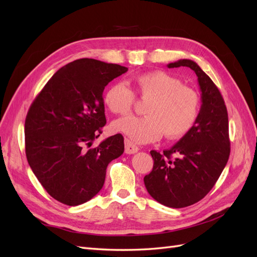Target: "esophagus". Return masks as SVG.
<instances>
[{"instance_id": "1", "label": "esophagus", "mask_w": 257, "mask_h": 257, "mask_svg": "<svg viewBox=\"0 0 257 257\" xmlns=\"http://www.w3.org/2000/svg\"><path fill=\"white\" fill-rule=\"evenodd\" d=\"M139 148L136 145H134L129 139H124V152L127 154H134L136 152H138Z\"/></svg>"}]
</instances>
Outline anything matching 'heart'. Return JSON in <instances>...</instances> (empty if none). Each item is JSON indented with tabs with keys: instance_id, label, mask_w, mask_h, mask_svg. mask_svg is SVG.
I'll return each instance as SVG.
<instances>
[{
	"instance_id": "b5f03b06",
	"label": "heart",
	"mask_w": 257,
	"mask_h": 257,
	"mask_svg": "<svg viewBox=\"0 0 257 257\" xmlns=\"http://www.w3.org/2000/svg\"><path fill=\"white\" fill-rule=\"evenodd\" d=\"M136 92L149 100L145 117H126L112 122V130L127 135L137 143L160 139L176 140L193 129L200 114V97L195 89L164 71L142 73L134 79ZM104 101L116 115H128L135 104L133 91L121 82L106 89Z\"/></svg>"
}]
</instances>
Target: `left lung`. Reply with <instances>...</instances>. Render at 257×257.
I'll list each match as a JSON object with an SVG mask.
<instances>
[{"label": "left lung", "instance_id": "1", "mask_svg": "<svg viewBox=\"0 0 257 257\" xmlns=\"http://www.w3.org/2000/svg\"><path fill=\"white\" fill-rule=\"evenodd\" d=\"M169 68L187 67L198 77L201 107L193 129L176 145L152 150L153 169L143 178L148 193L160 204L184 208L210 192L230 156L229 119L219 88L196 62L183 59Z\"/></svg>", "mask_w": 257, "mask_h": 257}]
</instances>
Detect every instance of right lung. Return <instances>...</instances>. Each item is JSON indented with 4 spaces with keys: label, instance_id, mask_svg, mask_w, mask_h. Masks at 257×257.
Instances as JSON below:
<instances>
[{
    "label": "right lung",
    "instance_id": "obj_1",
    "mask_svg": "<svg viewBox=\"0 0 257 257\" xmlns=\"http://www.w3.org/2000/svg\"><path fill=\"white\" fill-rule=\"evenodd\" d=\"M127 71L119 64L79 59L59 69L29 107L28 164L47 193L64 205L92 199L103 187L107 165L123 153L120 134L91 146L106 124L104 88Z\"/></svg>",
    "mask_w": 257,
    "mask_h": 257
}]
</instances>
